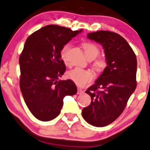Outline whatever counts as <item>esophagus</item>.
<instances>
[{"label": "esophagus", "mask_w": 150, "mask_h": 150, "mask_svg": "<svg viewBox=\"0 0 150 150\" xmlns=\"http://www.w3.org/2000/svg\"><path fill=\"white\" fill-rule=\"evenodd\" d=\"M83 93H84V91H82L81 88H78V92H77L78 94H82Z\"/></svg>", "instance_id": "obj_1"}]
</instances>
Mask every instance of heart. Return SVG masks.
I'll return each instance as SVG.
<instances>
[{"instance_id":"1","label":"heart","mask_w":150,"mask_h":150,"mask_svg":"<svg viewBox=\"0 0 150 150\" xmlns=\"http://www.w3.org/2000/svg\"><path fill=\"white\" fill-rule=\"evenodd\" d=\"M83 48H84V53L88 59H94L98 56L100 53V50L97 45L92 43H83ZM70 43H67L63 46L61 50L60 54L62 61L66 66L69 65V62L68 59V52L70 49ZM106 63L103 59H98L94 62V66L97 70H100L105 67ZM68 76L74 82H75L78 86H85L87 84L91 83L94 79V74L90 70H84L80 68H76L74 70L70 71L68 73Z\"/></svg>"}]
</instances>
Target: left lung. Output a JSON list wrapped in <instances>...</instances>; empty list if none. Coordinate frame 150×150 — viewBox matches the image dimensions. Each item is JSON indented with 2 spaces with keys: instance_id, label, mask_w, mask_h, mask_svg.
I'll list each match as a JSON object with an SVG mask.
<instances>
[{
  "instance_id": "obj_1",
  "label": "left lung",
  "mask_w": 150,
  "mask_h": 150,
  "mask_svg": "<svg viewBox=\"0 0 150 150\" xmlns=\"http://www.w3.org/2000/svg\"><path fill=\"white\" fill-rule=\"evenodd\" d=\"M87 38L102 45L107 66L86 91L91 103L82 114L88 123L104 127L120 116L136 88L137 58L127 41L114 32H93Z\"/></svg>"
}]
</instances>
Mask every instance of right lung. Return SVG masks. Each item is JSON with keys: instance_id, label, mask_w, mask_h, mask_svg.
<instances>
[{"instance_id": "add662e5", "label": "right lung", "mask_w": 150, "mask_h": 150, "mask_svg": "<svg viewBox=\"0 0 150 150\" xmlns=\"http://www.w3.org/2000/svg\"><path fill=\"white\" fill-rule=\"evenodd\" d=\"M82 31L50 25L34 32L25 41L19 57L20 88L27 107L39 120L56 118L64 98L77 93L71 80H58L66 71L60 52Z\"/></svg>"}]
</instances>
